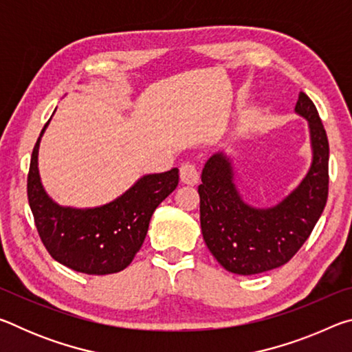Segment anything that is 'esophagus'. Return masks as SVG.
<instances>
[{"label": "esophagus", "mask_w": 352, "mask_h": 352, "mask_svg": "<svg viewBox=\"0 0 352 352\" xmlns=\"http://www.w3.org/2000/svg\"><path fill=\"white\" fill-rule=\"evenodd\" d=\"M199 170L192 163H183L180 166V178L184 184H197L199 183Z\"/></svg>", "instance_id": "esophagus-1"}]
</instances>
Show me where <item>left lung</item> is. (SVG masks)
Here are the masks:
<instances>
[{
	"mask_svg": "<svg viewBox=\"0 0 352 352\" xmlns=\"http://www.w3.org/2000/svg\"><path fill=\"white\" fill-rule=\"evenodd\" d=\"M295 111L309 122L312 164L301 183L278 205L254 208L245 204L234 184L233 166L223 152L214 153L201 170V234L219 264L236 275H256L289 262L311 236L326 206V130L314 102L302 91Z\"/></svg>",
	"mask_w": 352,
	"mask_h": 352,
	"instance_id": "obj_1",
	"label": "left lung"
}]
</instances>
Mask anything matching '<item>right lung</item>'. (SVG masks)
<instances>
[{
  "mask_svg": "<svg viewBox=\"0 0 352 352\" xmlns=\"http://www.w3.org/2000/svg\"><path fill=\"white\" fill-rule=\"evenodd\" d=\"M32 151L28 199L47 253L68 269L87 275H110L126 269L146 239L157 206L178 184V169L141 177L121 197L98 208L60 206L41 184L38 146Z\"/></svg>",
  "mask_w": 352,
  "mask_h": 352,
  "instance_id": "right-lung-1",
  "label": "right lung"
}]
</instances>
